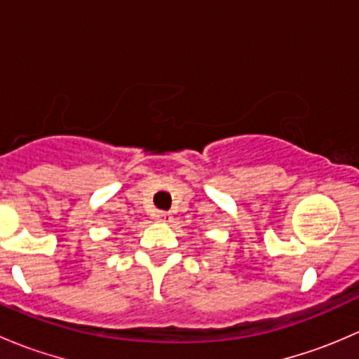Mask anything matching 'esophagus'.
<instances>
[{
  "instance_id": "34e87169",
  "label": "esophagus",
  "mask_w": 359,
  "mask_h": 359,
  "mask_svg": "<svg viewBox=\"0 0 359 359\" xmlns=\"http://www.w3.org/2000/svg\"><path fill=\"white\" fill-rule=\"evenodd\" d=\"M154 219H156L158 222H170V220H172V215H170L168 212H156L154 213Z\"/></svg>"
}]
</instances>
